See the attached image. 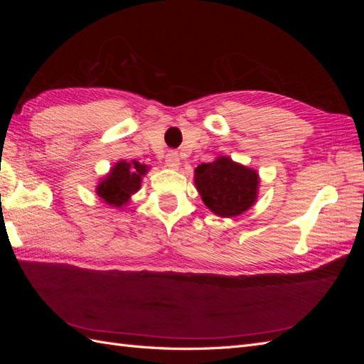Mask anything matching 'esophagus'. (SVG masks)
I'll return each instance as SVG.
<instances>
[{"mask_svg":"<svg viewBox=\"0 0 364 364\" xmlns=\"http://www.w3.org/2000/svg\"><path fill=\"white\" fill-rule=\"evenodd\" d=\"M179 165H181V159L178 153L168 151L167 155H165V167H168L171 170H178Z\"/></svg>","mask_w":364,"mask_h":364,"instance_id":"esophagus-1","label":"esophagus"}]
</instances>
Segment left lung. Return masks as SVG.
<instances>
[{
  "label": "left lung",
  "mask_w": 364,
  "mask_h": 364,
  "mask_svg": "<svg viewBox=\"0 0 364 364\" xmlns=\"http://www.w3.org/2000/svg\"><path fill=\"white\" fill-rule=\"evenodd\" d=\"M194 185L209 211L230 218L255 205L259 174L257 170L222 155L213 162L197 165Z\"/></svg>",
  "instance_id": "left-lung-1"
}]
</instances>
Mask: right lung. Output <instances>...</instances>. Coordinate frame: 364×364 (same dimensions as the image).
Here are the masks:
<instances>
[{"label":"right lung","instance_id":"obj_1","mask_svg":"<svg viewBox=\"0 0 364 364\" xmlns=\"http://www.w3.org/2000/svg\"><path fill=\"white\" fill-rule=\"evenodd\" d=\"M150 165L141 164L136 159L115 162L107 174L95 185V194L100 200L112 208L126 206L132 196L139 191L142 178L149 173Z\"/></svg>","mask_w":364,"mask_h":364}]
</instances>
